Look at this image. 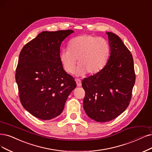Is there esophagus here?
Returning a JSON list of instances; mask_svg holds the SVG:
<instances>
[{
    "label": "esophagus",
    "instance_id": "1",
    "mask_svg": "<svg viewBox=\"0 0 152 152\" xmlns=\"http://www.w3.org/2000/svg\"><path fill=\"white\" fill-rule=\"evenodd\" d=\"M75 81L76 82V84H77V86L80 87V86H81V81L80 79H78V78H76V79L75 80Z\"/></svg>",
    "mask_w": 152,
    "mask_h": 152
}]
</instances>
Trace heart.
Listing matches in <instances>:
<instances>
[{"mask_svg":"<svg viewBox=\"0 0 152 152\" xmlns=\"http://www.w3.org/2000/svg\"><path fill=\"white\" fill-rule=\"evenodd\" d=\"M109 46L104 39L83 34L71 39L68 49H63L59 59L65 71L75 72L77 59L78 75H93L102 69L108 57Z\"/></svg>","mask_w":152,"mask_h":152,"instance_id":"obj_1","label":"heart"}]
</instances>
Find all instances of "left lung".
<instances>
[{
  "instance_id": "obj_1",
  "label": "left lung",
  "mask_w": 152,
  "mask_h": 152,
  "mask_svg": "<svg viewBox=\"0 0 152 152\" xmlns=\"http://www.w3.org/2000/svg\"><path fill=\"white\" fill-rule=\"evenodd\" d=\"M106 34L111 52L108 63L96 74L82 81L85 91L84 110L98 122L111 121L125 111L136 78L130 51L115 34Z\"/></svg>"
}]
</instances>
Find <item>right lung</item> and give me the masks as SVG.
Listing matches in <instances>:
<instances>
[{"label": "right lung", "instance_id": "add662e5", "mask_svg": "<svg viewBox=\"0 0 152 152\" xmlns=\"http://www.w3.org/2000/svg\"><path fill=\"white\" fill-rule=\"evenodd\" d=\"M72 30L43 31L27 42L19 54L15 81L23 107L37 118L48 120L59 115L75 78L64 70L60 46Z\"/></svg>", "mask_w": 152, "mask_h": 152}]
</instances>
